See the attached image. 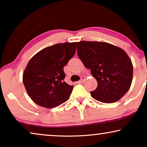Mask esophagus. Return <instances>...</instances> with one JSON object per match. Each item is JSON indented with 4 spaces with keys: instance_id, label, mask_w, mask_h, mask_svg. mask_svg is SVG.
<instances>
[{
    "instance_id": "34e87169",
    "label": "esophagus",
    "mask_w": 147,
    "mask_h": 147,
    "mask_svg": "<svg viewBox=\"0 0 147 147\" xmlns=\"http://www.w3.org/2000/svg\"><path fill=\"white\" fill-rule=\"evenodd\" d=\"M85 79H86V78L84 77V76H82L81 79H80V81L78 82V83H79V84H82L84 82V80H85Z\"/></svg>"
}]
</instances>
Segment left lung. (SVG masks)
I'll use <instances>...</instances> for the list:
<instances>
[{"mask_svg": "<svg viewBox=\"0 0 147 147\" xmlns=\"http://www.w3.org/2000/svg\"><path fill=\"white\" fill-rule=\"evenodd\" d=\"M77 50L78 57L97 80V88L90 92L92 97L108 104L123 97L131 86L133 74L132 61L126 52L100 41L78 42Z\"/></svg>", "mask_w": 147, "mask_h": 147, "instance_id": "1", "label": "left lung"}]
</instances>
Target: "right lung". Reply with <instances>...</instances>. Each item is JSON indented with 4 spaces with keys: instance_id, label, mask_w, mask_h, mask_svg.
<instances>
[{
    "instance_id": "right-lung-1",
    "label": "right lung",
    "mask_w": 147,
    "mask_h": 147,
    "mask_svg": "<svg viewBox=\"0 0 147 147\" xmlns=\"http://www.w3.org/2000/svg\"><path fill=\"white\" fill-rule=\"evenodd\" d=\"M76 43L45 47L29 60L23 75L26 91L42 107L53 108L69 98L74 86L64 82L63 67L74 55Z\"/></svg>"
}]
</instances>
